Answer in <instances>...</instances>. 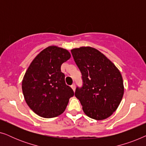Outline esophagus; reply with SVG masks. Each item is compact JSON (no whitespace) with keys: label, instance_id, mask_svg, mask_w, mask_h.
Listing matches in <instances>:
<instances>
[{"label":"esophagus","instance_id":"obj_1","mask_svg":"<svg viewBox=\"0 0 146 146\" xmlns=\"http://www.w3.org/2000/svg\"><path fill=\"white\" fill-rule=\"evenodd\" d=\"M71 88H72V89L73 90V91L74 92L75 91V89H76V86H75L74 84H72V85L71 86Z\"/></svg>","mask_w":146,"mask_h":146}]
</instances>
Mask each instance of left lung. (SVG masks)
<instances>
[{"label":"left lung","mask_w":146,"mask_h":146,"mask_svg":"<svg viewBox=\"0 0 146 146\" xmlns=\"http://www.w3.org/2000/svg\"><path fill=\"white\" fill-rule=\"evenodd\" d=\"M82 73V87L76 88L85 114L96 120L110 116L123 98L124 87L120 72L113 63L97 49L82 46L71 50Z\"/></svg>","instance_id":"8db88e82"}]
</instances>
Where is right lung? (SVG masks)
<instances>
[{"instance_id":"add662e5","label":"right lung","mask_w":146,"mask_h":146,"mask_svg":"<svg viewBox=\"0 0 146 146\" xmlns=\"http://www.w3.org/2000/svg\"><path fill=\"white\" fill-rule=\"evenodd\" d=\"M71 57L66 49L50 46L31 63L22 82L26 102L39 116L56 117L66 110L74 93L66 84L60 68Z\"/></svg>"}]
</instances>
